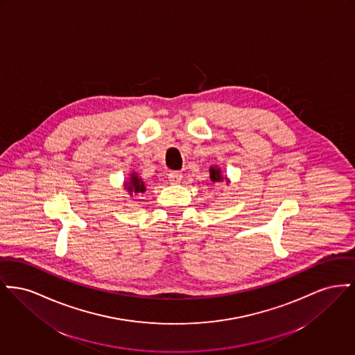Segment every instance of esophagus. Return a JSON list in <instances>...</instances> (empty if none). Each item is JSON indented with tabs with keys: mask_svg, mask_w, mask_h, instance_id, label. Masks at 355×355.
Returning a JSON list of instances; mask_svg holds the SVG:
<instances>
[{
	"mask_svg": "<svg viewBox=\"0 0 355 355\" xmlns=\"http://www.w3.org/2000/svg\"><path fill=\"white\" fill-rule=\"evenodd\" d=\"M182 180V174L180 171H170L168 173V181L171 184H178Z\"/></svg>",
	"mask_w": 355,
	"mask_h": 355,
	"instance_id": "1",
	"label": "esophagus"
}]
</instances>
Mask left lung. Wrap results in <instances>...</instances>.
Listing matches in <instances>:
<instances>
[{
    "label": "left lung",
    "mask_w": 355,
    "mask_h": 355,
    "mask_svg": "<svg viewBox=\"0 0 355 355\" xmlns=\"http://www.w3.org/2000/svg\"><path fill=\"white\" fill-rule=\"evenodd\" d=\"M209 171H210V180H211L213 182H221V181L224 180L223 175H221V170H220L218 167H210ZM225 180H227V178H225Z\"/></svg>",
    "instance_id": "1"
}]
</instances>
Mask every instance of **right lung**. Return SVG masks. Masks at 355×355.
<instances>
[{
	"instance_id": "1",
	"label": "right lung",
	"mask_w": 355,
	"mask_h": 355,
	"mask_svg": "<svg viewBox=\"0 0 355 355\" xmlns=\"http://www.w3.org/2000/svg\"><path fill=\"white\" fill-rule=\"evenodd\" d=\"M125 189L130 194H132V193H145L146 191L145 182L142 181V178H139V175L135 171H132L130 174L128 181L125 182Z\"/></svg>"
}]
</instances>
